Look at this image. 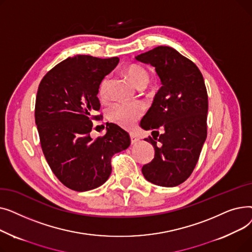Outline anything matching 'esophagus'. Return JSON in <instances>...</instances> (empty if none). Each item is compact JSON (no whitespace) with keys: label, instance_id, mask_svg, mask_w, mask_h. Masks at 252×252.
<instances>
[{"label":"esophagus","instance_id":"esophagus-1","mask_svg":"<svg viewBox=\"0 0 252 252\" xmlns=\"http://www.w3.org/2000/svg\"><path fill=\"white\" fill-rule=\"evenodd\" d=\"M129 138H130V143L131 144H136L139 142V138L137 136H135L134 134H129Z\"/></svg>","mask_w":252,"mask_h":252}]
</instances>
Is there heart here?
Segmentation results:
<instances>
[{
    "label": "heart",
    "mask_w": 252,
    "mask_h": 252,
    "mask_svg": "<svg viewBox=\"0 0 252 252\" xmlns=\"http://www.w3.org/2000/svg\"><path fill=\"white\" fill-rule=\"evenodd\" d=\"M126 73L130 81L138 88L146 86L150 79V74L143 66L131 64L126 69ZM108 77H105L99 88V96L104 99L107 95ZM143 114V106L138 102L115 103L108 109V118L111 122L126 128L133 127Z\"/></svg>",
    "instance_id": "heart-1"
}]
</instances>
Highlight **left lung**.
<instances>
[{"mask_svg":"<svg viewBox=\"0 0 252 252\" xmlns=\"http://www.w3.org/2000/svg\"><path fill=\"white\" fill-rule=\"evenodd\" d=\"M136 60L155 67L162 85L140 124L143 129L152 130L153 138L146 141L155 150L142 174L157 186L176 187L192 174L207 136L204 79L191 60L167 46L143 53ZM158 129L163 130L161 135Z\"/></svg>","mask_w":252,"mask_h":252,"instance_id":"obj_1","label":"left lung"}]
</instances>
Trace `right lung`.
<instances>
[{
  "mask_svg": "<svg viewBox=\"0 0 252 252\" xmlns=\"http://www.w3.org/2000/svg\"><path fill=\"white\" fill-rule=\"evenodd\" d=\"M117 57H68L42 79L35 99V125L46 160L67 188L84 192L100 187L111 174L114 153L130 144L128 134L116 125L102 138L90 133L100 109L98 93L103 78L118 64Z\"/></svg>",
  "mask_w": 252,
  "mask_h": 252,
  "instance_id": "1",
  "label": "right lung"
}]
</instances>
